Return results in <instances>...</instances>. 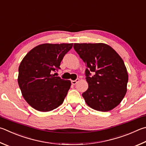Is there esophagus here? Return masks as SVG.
I'll return each instance as SVG.
<instances>
[{
  "instance_id": "obj_1",
  "label": "esophagus",
  "mask_w": 146,
  "mask_h": 146,
  "mask_svg": "<svg viewBox=\"0 0 146 146\" xmlns=\"http://www.w3.org/2000/svg\"><path fill=\"white\" fill-rule=\"evenodd\" d=\"M79 82V79H76L75 80H72L71 81V84L72 85H75L76 83H78V82Z\"/></svg>"
}]
</instances>
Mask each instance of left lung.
I'll list each match as a JSON object with an SVG mask.
<instances>
[{
	"instance_id": "1",
	"label": "left lung",
	"mask_w": 146,
	"mask_h": 146,
	"mask_svg": "<svg viewBox=\"0 0 146 146\" xmlns=\"http://www.w3.org/2000/svg\"><path fill=\"white\" fill-rule=\"evenodd\" d=\"M73 47L87 67L89 88L82 94L87 104L102 112L117 107L125 96L128 81L121 57L104 43H75Z\"/></svg>"
}]
</instances>
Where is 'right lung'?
I'll list each match as a JSON object with an SVG mask.
<instances>
[{
    "instance_id": "add662e5",
    "label": "right lung",
    "mask_w": 146,
    "mask_h": 146,
    "mask_svg": "<svg viewBox=\"0 0 146 146\" xmlns=\"http://www.w3.org/2000/svg\"><path fill=\"white\" fill-rule=\"evenodd\" d=\"M73 43L39 44L25 55L18 68V85L29 105L40 112L57 108L71 86V81L52 74L60 70L63 57Z\"/></svg>"
}]
</instances>
